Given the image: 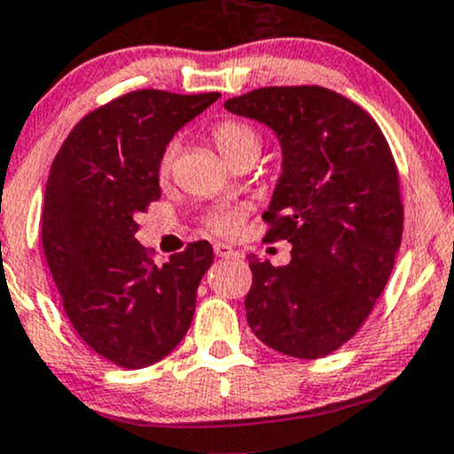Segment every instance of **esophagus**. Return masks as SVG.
<instances>
[{
    "label": "esophagus",
    "instance_id": "obj_1",
    "mask_svg": "<svg viewBox=\"0 0 454 454\" xmlns=\"http://www.w3.org/2000/svg\"><path fill=\"white\" fill-rule=\"evenodd\" d=\"M214 251H215L217 257H237L239 255L237 251H234L232 247L226 245V243H215L214 245Z\"/></svg>",
    "mask_w": 454,
    "mask_h": 454
}]
</instances>
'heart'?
I'll use <instances>...</instances> for the list:
<instances>
[{
  "mask_svg": "<svg viewBox=\"0 0 454 454\" xmlns=\"http://www.w3.org/2000/svg\"><path fill=\"white\" fill-rule=\"evenodd\" d=\"M211 140L217 151L222 153V157L228 160V163H234V160L245 157V154H257L262 146L260 131H257L254 125L247 121H239V119H223L211 129ZM177 153V145L171 142V145L165 146L163 154H160L159 160V176L165 177L169 176L171 165H174ZM240 222H243V214L240 211H214L205 217V223H207L209 231L215 234H223V237H231L240 228Z\"/></svg>",
  "mask_w": 454,
  "mask_h": 454,
  "instance_id": "heart-1",
  "label": "heart"
}]
</instances>
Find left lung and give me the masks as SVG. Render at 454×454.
Listing matches in <instances>:
<instances>
[{"label":"left lung","instance_id":"8db88e82","mask_svg":"<svg viewBox=\"0 0 454 454\" xmlns=\"http://www.w3.org/2000/svg\"><path fill=\"white\" fill-rule=\"evenodd\" d=\"M278 136L283 174L263 214L268 240H289L291 262L249 255L247 323L268 348L323 358L363 326L403 240L398 168L364 108L320 85L260 88L226 100Z\"/></svg>","mask_w":454,"mask_h":454}]
</instances>
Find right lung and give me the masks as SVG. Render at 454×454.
<instances>
[{
  "label": "right lung",
  "mask_w": 454,
  "mask_h": 454,
  "mask_svg": "<svg viewBox=\"0 0 454 454\" xmlns=\"http://www.w3.org/2000/svg\"><path fill=\"white\" fill-rule=\"evenodd\" d=\"M137 90L71 129L45 184L42 243L77 335L123 369H145L184 340L214 262L207 240L157 266L137 215L160 199L159 160L180 128L220 98Z\"/></svg>",
  "instance_id": "right-lung-1"
}]
</instances>
